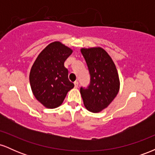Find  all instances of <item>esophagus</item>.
Here are the masks:
<instances>
[{
    "mask_svg": "<svg viewBox=\"0 0 155 155\" xmlns=\"http://www.w3.org/2000/svg\"><path fill=\"white\" fill-rule=\"evenodd\" d=\"M74 87H75V88H78V87H79V82L77 81L74 82Z\"/></svg>",
    "mask_w": 155,
    "mask_h": 155,
    "instance_id": "esophagus-1",
    "label": "esophagus"
}]
</instances>
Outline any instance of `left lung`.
<instances>
[{
    "mask_svg": "<svg viewBox=\"0 0 155 155\" xmlns=\"http://www.w3.org/2000/svg\"><path fill=\"white\" fill-rule=\"evenodd\" d=\"M90 74L88 88L80 89L85 108L92 113L102 111L118 94L120 81L113 60L102 47L81 48Z\"/></svg>",
    "mask_w": 155,
    "mask_h": 155,
    "instance_id": "8db88e82",
    "label": "left lung"
}]
</instances>
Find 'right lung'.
I'll use <instances>...</instances> for the list:
<instances>
[{"mask_svg": "<svg viewBox=\"0 0 155 155\" xmlns=\"http://www.w3.org/2000/svg\"><path fill=\"white\" fill-rule=\"evenodd\" d=\"M72 52L70 47L60 41H54L39 53L32 65L29 76L32 92L44 107L60 106L68 91L74 88L64 66Z\"/></svg>", "mask_w": 155, "mask_h": 155, "instance_id": "add662e5", "label": "right lung"}]
</instances>
